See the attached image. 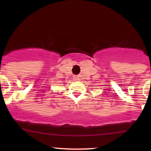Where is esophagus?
Instances as JSON below:
<instances>
[{
  "mask_svg": "<svg viewBox=\"0 0 151 151\" xmlns=\"http://www.w3.org/2000/svg\"><path fill=\"white\" fill-rule=\"evenodd\" d=\"M74 80H79V77H78L77 76H74Z\"/></svg>",
  "mask_w": 151,
  "mask_h": 151,
  "instance_id": "esophagus-1",
  "label": "esophagus"
}]
</instances>
